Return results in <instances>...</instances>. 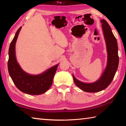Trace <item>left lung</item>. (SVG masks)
Here are the masks:
<instances>
[{
    "mask_svg": "<svg viewBox=\"0 0 126 126\" xmlns=\"http://www.w3.org/2000/svg\"><path fill=\"white\" fill-rule=\"evenodd\" d=\"M108 53L107 64L103 74L96 82L86 83L80 82L73 74L74 83L82 90L87 92H97L106 89L112 82L118 67L119 57L116 38L113 34L108 23L104 19L101 20Z\"/></svg>",
    "mask_w": 126,
    "mask_h": 126,
    "instance_id": "obj_1",
    "label": "left lung"
}]
</instances>
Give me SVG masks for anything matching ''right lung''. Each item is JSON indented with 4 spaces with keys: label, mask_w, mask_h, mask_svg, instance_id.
Masks as SVG:
<instances>
[{
    "label": "right lung",
    "mask_w": 126,
    "mask_h": 126,
    "mask_svg": "<svg viewBox=\"0 0 126 126\" xmlns=\"http://www.w3.org/2000/svg\"><path fill=\"white\" fill-rule=\"evenodd\" d=\"M22 27L16 31L9 48L8 68L9 75L17 88L23 93L31 95L41 94L47 91L53 83L54 76L59 64L44 73L38 75H31L21 68L16 57V43Z\"/></svg>",
    "instance_id": "add662e5"
}]
</instances>
